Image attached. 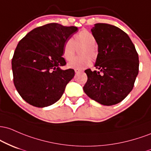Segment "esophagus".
Returning <instances> with one entry per match:
<instances>
[{
	"label": "esophagus",
	"mask_w": 151,
	"mask_h": 151,
	"mask_svg": "<svg viewBox=\"0 0 151 151\" xmlns=\"http://www.w3.org/2000/svg\"><path fill=\"white\" fill-rule=\"evenodd\" d=\"M75 72L76 73H79L82 72V70H80V69H75Z\"/></svg>",
	"instance_id": "34e87169"
}]
</instances>
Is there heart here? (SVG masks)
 Returning a JSON list of instances; mask_svg holds the SVG:
<instances>
[{
	"instance_id": "1",
	"label": "heart",
	"mask_w": 151,
	"mask_h": 151,
	"mask_svg": "<svg viewBox=\"0 0 151 151\" xmlns=\"http://www.w3.org/2000/svg\"><path fill=\"white\" fill-rule=\"evenodd\" d=\"M96 38L94 35L86 30H83L74 35L73 41L68 40L63 48V57L66 61H69L75 56L76 48H84L81 50V58H76L68 63L69 68L75 69H83L91 65V59H94L97 55L94 45Z\"/></svg>"
}]
</instances>
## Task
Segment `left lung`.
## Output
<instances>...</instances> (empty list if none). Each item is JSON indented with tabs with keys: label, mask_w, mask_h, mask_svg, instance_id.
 <instances>
[{
	"label": "left lung",
	"mask_w": 151,
	"mask_h": 151,
	"mask_svg": "<svg viewBox=\"0 0 151 151\" xmlns=\"http://www.w3.org/2000/svg\"><path fill=\"white\" fill-rule=\"evenodd\" d=\"M98 44L95 67L87 69L86 94L104 106L121 102L133 89L138 74L139 60L128 34L114 25L96 23L91 29Z\"/></svg>",
	"instance_id": "8db88e82"
}]
</instances>
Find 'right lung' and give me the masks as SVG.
Segmentation results:
<instances>
[{"label": "right lung", "instance_id": "1", "mask_svg": "<svg viewBox=\"0 0 151 151\" xmlns=\"http://www.w3.org/2000/svg\"><path fill=\"white\" fill-rule=\"evenodd\" d=\"M78 31L76 26L48 23L22 38L12 58L15 87L30 105L44 108L57 102L75 76L73 69L62 70L63 45Z\"/></svg>", "mask_w": 151, "mask_h": 151}]
</instances>
